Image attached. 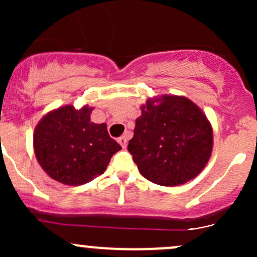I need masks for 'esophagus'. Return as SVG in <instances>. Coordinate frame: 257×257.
I'll return each instance as SVG.
<instances>
[{
  "label": "esophagus",
  "mask_w": 257,
  "mask_h": 257,
  "mask_svg": "<svg viewBox=\"0 0 257 257\" xmlns=\"http://www.w3.org/2000/svg\"><path fill=\"white\" fill-rule=\"evenodd\" d=\"M118 143L121 145V148H123V149H125V148H126V143H128V137H126V136L120 137V138L118 139Z\"/></svg>",
  "instance_id": "34e87169"
}]
</instances>
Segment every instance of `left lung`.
Wrapping results in <instances>:
<instances>
[{
  "label": "left lung",
  "instance_id": "left-lung-1",
  "mask_svg": "<svg viewBox=\"0 0 257 257\" xmlns=\"http://www.w3.org/2000/svg\"><path fill=\"white\" fill-rule=\"evenodd\" d=\"M128 150L145 179L163 186L188 183L208 164L212 128L203 110L183 95L149 98L141 107Z\"/></svg>",
  "mask_w": 257,
  "mask_h": 257
}]
</instances>
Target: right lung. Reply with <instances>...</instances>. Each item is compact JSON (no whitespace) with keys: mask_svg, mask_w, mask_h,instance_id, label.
I'll use <instances>...</instances> for the list:
<instances>
[{"mask_svg":"<svg viewBox=\"0 0 257 257\" xmlns=\"http://www.w3.org/2000/svg\"><path fill=\"white\" fill-rule=\"evenodd\" d=\"M93 108L63 105L46 114L35 128L33 149L41 168L66 185H82L103 174L121 147L107 124L90 121Z\"/></svg>","mask_w":257,"mask_h":257,"instance_id":"1","label":"right lung"}]
</instances>
